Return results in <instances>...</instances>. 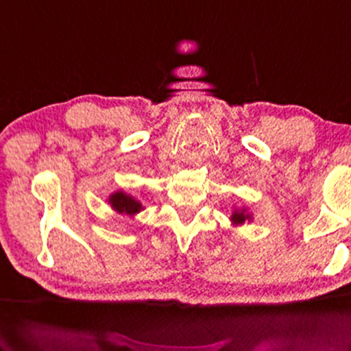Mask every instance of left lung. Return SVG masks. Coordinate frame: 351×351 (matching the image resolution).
I'll use <instances>...</instances> for the list:
<instances>
[{
  "instance_id": "8db88e82",
  "label": "left lung",
  "mask_w": 351,
  "mask_h": 351,
  "mask_svg": "<svg viewBox=\"0 0 351 351\" xmlns=\"http://www.w3.org/2000/svg\"><path fill=\"white\" fill-rule=\"evenodd\" d=\"M231 221L234 226H239V224H244L245 221H251V215L245 209H234L231 215Z\"/></svg>"
}]
</instances>
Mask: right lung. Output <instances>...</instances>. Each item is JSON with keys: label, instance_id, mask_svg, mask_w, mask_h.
Masks as SVG:
<instances>
[{"label": "right lung", "instance_id": "right-lung-1", "mask_svg": "<svg viewBox=\"0 0 351 351\" xmlns=\"http://www.w3.org/2000/svg\"><path fill=\"white\" fill-rule=\"evenodd\" d=\"M108 203L114 208V211L119 215H127V216H135L136 213H140L143 209L142 203L134 196L127 195L123 191H115L108 196Z\"/></svg>", "mask_w": 351, "mask_h": 351}]
</instances>
